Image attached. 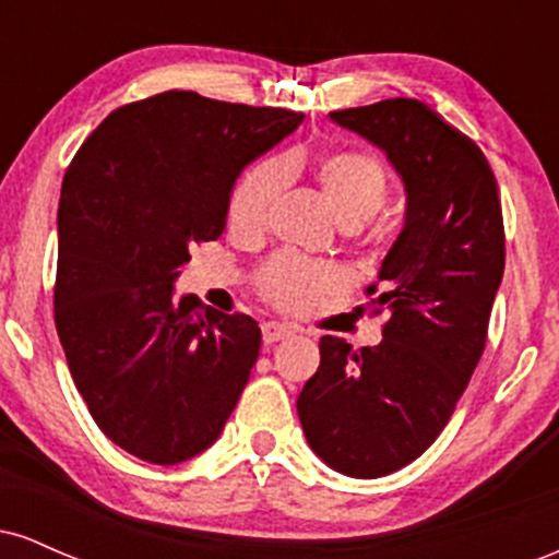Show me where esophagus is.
<instances>
[{
    "label": "esophagus",
    "instance_id": "1",
    "mask_svg": "<svg viewBox=\"0 0 559 559\" xmlns=\"http://www.w3.org/2000/svg\"><path fill=\"white\" fill-rule=\"evenodd\" d=\"M292 325H284V323H275V320H267V323H262V342L265 344H275V342H284V338L292 336Z\"/></svg>",
    "mask_w": 559,
    "mask_h": 559
}]
</instances>
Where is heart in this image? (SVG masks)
<instances>
[{
  "label": "heart",
  "mask_w": 559,
  "mask_h": 559,
  "mask_svg": "<svg viewBox=\"0 0 559 559\" xmlns=\"http://www.w3.org/2000/svg\"><path fill=\"white\" fill-rule=\"evenodd\" d=\"M297 159H267L243 173L228 204V226L241 236L262 234L275 204L286 191ZM316 181L331 213L344 228H357L383 210L389 199V176L381 159L357 150H336L318 159ZM262 299L286 312H310L342 288L336 267L316 265L297 254H278L258 273Z\"/></svg>",
  "instance_id": "b5f03b06"
}]
</instances>
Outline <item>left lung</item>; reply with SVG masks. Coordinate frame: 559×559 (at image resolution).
Returning <instances> with one entry per match:
<instances>
[{
	"instance_id": "obj_1",
	"label": "left lung",
	"mask_w": 559,
	"mask_h": 559,
	"mask_svg": "<svg viewBox=\"0 0 559 559\" xmlns=\"http://www.w3.org/2000/svg\"><path fill=\"white\" fill-rule=\"evenodd\" d=\"M402 176L404 228L368 292L389 310L383 342L352 349L320 338V368L297 413L307 444L352 478H381L418 460L444 431L484 355L504 273L497 178L473 139L418 99L331 112Z\"/></svg>"
}]
</instances>
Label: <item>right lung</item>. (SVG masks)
<instances>
[{
    "instance_id": "obj_1",
    "label": "right lung",
    "mask_w": 559,
    "mask_h": 559,
    "mask_svg": "<svg viewBox=\"0 0 559 559\" xmlns=\"http://www.w3.org/2000/svg\"><path fill=\"white\" fill-rule=\"evenodd\" d=\"M299 123L281 107L163 92L112 110L68 165L55 325L94 423L144 463L215 444L247 386L258 320L176 299L173 284L226 228L239 173Z\"/></svg>"
}]
</instances>
